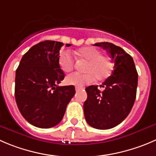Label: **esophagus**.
Wrapping results in <instances>:
<instances>
[{
    "instance_id": "obj_1",
    "label": "esophagus",
    "mask_w": 156,
    "mask_h": 156,
    "mask_svg": "<svg viewBox=\"0 0 156 156\" xmlns=\"http://www.w3.org/2000/svg\"><path fill=\"white\" fill-rule=\"evenodd\" d=\"M81 89H82V87H75V90H76V92L79 91V90H81Z\"/></svg>"
}]
</instances>
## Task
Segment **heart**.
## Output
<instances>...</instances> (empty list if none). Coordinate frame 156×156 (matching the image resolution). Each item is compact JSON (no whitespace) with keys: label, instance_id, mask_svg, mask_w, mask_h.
Segmentation results:
<instances>
[{"label":"heart","instance_id":"b5f03b06","mask_svg":"<svg viewBox=\"0 0 156 156\" xmlns=\"http://www.w3.org/2000/svg\"><path fill=\"white\" fill-rule=\"evenodd\" d=\"M77 58L87 61L84 67L85 73L73 72L66 78V82L77 87L89 84L96 78L101 81L110 76L113 70V64L110 57L101 54L99 49L92 46L83 47L76 52ZM75 58L68 51H62L58 56V65L62 70L69 72L74 69Z\"/></svg>","mask_w":156,"mask_h":156}]
</instances>
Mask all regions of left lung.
<instances>
[{
  "instance_id": "obj_1",
  "label": "left lung",
  "mask_w": 156,
  "mask_h": 156,
  "mask_svg": "<svg viewBox=\"0 0 156 156\" xmlns=\"http://www.w3.org/2000/svg\"><path fill=\"white\" fill-rule=\"evenodd\" d=\"M110 54L113 62L111 75L100 85L85 88L87 98L84 103L87 123L98 129H108L120 124L131 111L136 96L138 74L131 55L113 43H98Z\"/></svg>"
}]
</instances>
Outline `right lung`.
<instances>
[{
  "instance_id": "right-lung-1",
  "label": "right lung",
  "mask_w": 156,
  "mask_h": 156,
  "mask_svg": "<svg viewBox=\"0 0 156 156\" xmlns=\"http://www.w3.org/2000/svg\"><path fill=\"white\" fill-rule=\"evenodd\" d=\"M61 42L46 40L23 55L16 70L15 99L24 118L39 128L61 122L75 94L74 85L58 86L65 74L58 65ZM71 44H66L69 47Z\"/></svg>"
}]
</instances>
